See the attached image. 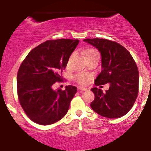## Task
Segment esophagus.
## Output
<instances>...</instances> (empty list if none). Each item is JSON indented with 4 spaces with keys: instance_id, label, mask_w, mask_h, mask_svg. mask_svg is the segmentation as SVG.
I'll use <instances>...</instances> for the list:
<instances>
[{
    "instance_id": "1",
    "label": "esophagus",
    "mask_w": 151,
    "mask_h": 151,
    "mask_svg": "<svg viewBox=\"0 0 151 151\" xmlns=\"http://www.w3.org/2000/svg\"><path fill=\"white\" fill-rule=\"evenodd\" d=\"M79 90L80 91H87L88 89H86V88H84V87H82V86H79Z\"/></svg>"
}]
</instances>
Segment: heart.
Segmentation results:
<instances>
[{
  "label": "heart",
  "mask_w": 151,
  "mask_h": 151,
  "mask_svg": "<svg viewBox=\"0 0 151 151\" xmlns=\"http://www.w3.org/2000/svg\"><path fill=\"white\" fill-rule=\"evenodd\" d=\"M93 53H96V52L95 51V50H90L86 52V55H91V54H93ZM89 76L85 74H79L75 77L76 81H77L79 84H82V85H84V84H87L88 81H89Z\"/></svg>",
  "instance_id": "heart-1"
}]
</instances>
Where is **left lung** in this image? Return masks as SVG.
Listing matches in <instances>:
<instances>
[{"label": "left lung", "instance_id": "8db88e82", "mask_svg": "<svg viewBox=\"0 0 151 151\" xmlns=\"http://www.w3.org/2000/svg\"><path fill=\"white\" fill-rule=\"evenodd\" d=\"M101 53V71L95 84H109L105 93L96 87L91 89L94 100L91 109L101 116L117 119L132 108L138 93L139 74L130 52L119 43L106 39H84Z\"/></svg>", "mask_w": 151, "mask_h": 151}]
</instances>
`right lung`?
<instances>
[{
	"label": "right lung",
	"instance_id": "obj_1",
	"mask_svg": "<svg viewBox=\"0 0 151 151\" xmlns=\"http://www.w3.org/2000/svg\"><path fill=\"white\" fill-rule=\"evenodd\" d=\"M79 40H48L35 47L22 62L17 74V90L20 104L27 116L40 125L60 121L68 111L77 89H52L62 80L60 73L67 67Z\"/></svg>",
	"mask_w": 151,
	"mask_h": 151
}]
</instances>
